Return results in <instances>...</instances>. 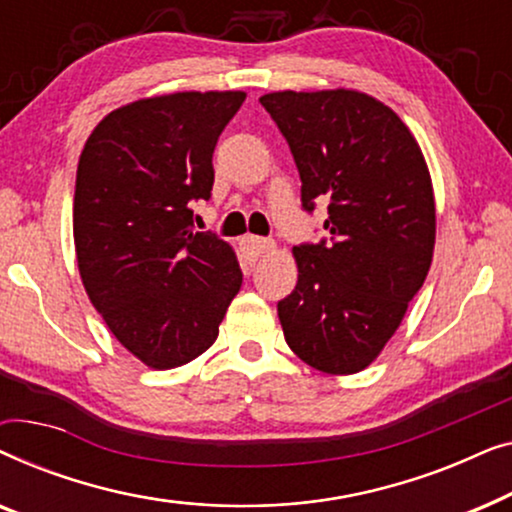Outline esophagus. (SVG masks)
Here are the masks:
<instances>
[{
	"mask_svg": "<svg viewBox=\"0 0 512 512\" xmlns=\"http://www.w3.org/2000/svg\"><path fill=\"white\" fill-rule=\"evenodd\" d=\"M240 247L244 251V256L249 258V261H258L265 251L272 249V242L270 240H263V237H254V235H247L242 237Z\"/></svg>",
	"mask_w": 512,
	"mask_h": 512,
	"instance_id": "1",
	"label": "esophagus"
}]
</instances>
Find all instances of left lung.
I'll return each mask as SVG.
<instances>
[{
	"label": "left lung",
	"instance_id": "left-lung-1",
	"mask_svg": "<svg viewBox=\"0 0 512 512\" xmlns=\"http://www.w3.org/2000/svg\"><path fill=\"white\" fill-rule=\"evenodd\" d=\"M296 160L307 214L328 200L326 237L293 247L298 284L277 303L298 359L359 373L401 326L436 242L431 177L415 137L356 90L261 97Z\"/></svg>",
	"mask_w": 512,
	"mask_h": 512
}]
</instances>
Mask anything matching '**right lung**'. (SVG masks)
Masks as SVG:
<instances>
[{"label": "right lung", "instance_id": "1", "mask_svg": "<svg viewBox=\"0 0 512 512\" xmlns=\"http://www.w3.org/2000/svg\"><path fill=\"white\" fill-rule=\"evenodd\" d=\"M244 93H174L111 111L76 170L74 244L95 310L146 366L207 352L242 286L235 251L195 233L193 202L212 198V156Z\"/></svg>", "mask_w": 512, "mask_h": 512}]
</instances>
